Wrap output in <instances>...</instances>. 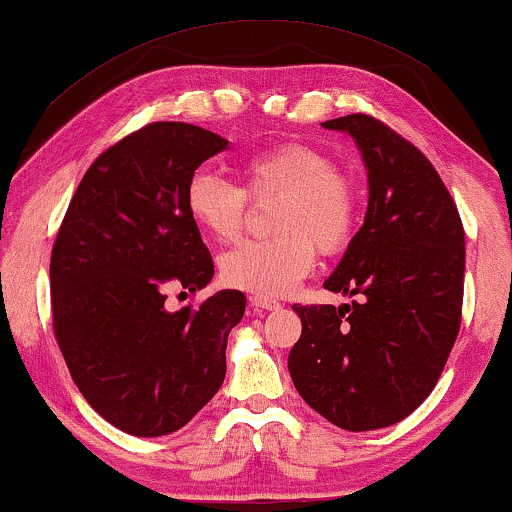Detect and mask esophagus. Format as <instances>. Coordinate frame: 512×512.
I'll return each instance as SVG.
<instances>
[{"mask_svg": "<svg viewBox=\"0 0 512 512\" xmlns=\"http://www.w3.org/2000/svg\"><path fill=\"white\" fill-rule=\"evenodd\" d=\"M249 303L254 305L256 310H277V308H280V303H277L275 298H268V296H251Z\"/></svg>", "mask_w": 512, "mask_h": 512, "instance_id": "1", "label": "esophagus"}]
</instances>
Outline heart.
<instances>
[{
  "label": "heart",
  "instance_id": "b5f03b06",
  "mask_svg": "<svg viewBox=\"0 0 512 512\" xmlns=\"http://www.w3.org/2000/svg\"><path fill=\"white\" fill-rule=\"evenodd\" d=\"M240 185L214 171H197L185 185V211L211 240L242 235L251 204H272L275 237L247 242L221 256L225 284L256 296H282L315 268L317 249L336 256L353 242L360 221V188L350 171L308 143H280L237 167Z\"/></svg>",
  "mask_w": 512,
  "mask_h": 512
}]
</instances>
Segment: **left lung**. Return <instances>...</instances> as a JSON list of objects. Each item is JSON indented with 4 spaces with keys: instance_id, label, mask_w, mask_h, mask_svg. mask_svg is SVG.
<instances>
[{
    "instance_id": "8db88e82",
    "label": "left lung",
    "mask_w": 512,
    "mask_h": 512,
    "mask_svg": "<svg viewBox=\"0 0 512 512\" xmlns=\"http://www.w3.org/2000/svg\"><path fill=\"white\" fill-rule=\"evenodd\" d=\"M322 126L348 131L369 171L364 225L324 282L360 301L291 305L303 331L289 374L317 414L362 433L407 418L440 381L461 329L466 232L414 143L364 112Z\"/></svg>"
}]
</instances>
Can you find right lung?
<instances>
[{
	"label": "right lung",
	"instance_id": "1",
	"mask_svg": "<svg viewBox=\"0 0 512 512\" xmlns=\"http://www.w3.org/2000/svg\"><path fill=\"white\" fill-rule=\"evenodd\" d=\"M228 141L152 122L110 145L79 181L51 249L53 336L84 400L138 437L183 428L218 393L247 298L225 289L167 310L214 275L185 185Z\"/></svg>",
	"mask_w": 512,
	"mask_h": 512
}]
</instances>
